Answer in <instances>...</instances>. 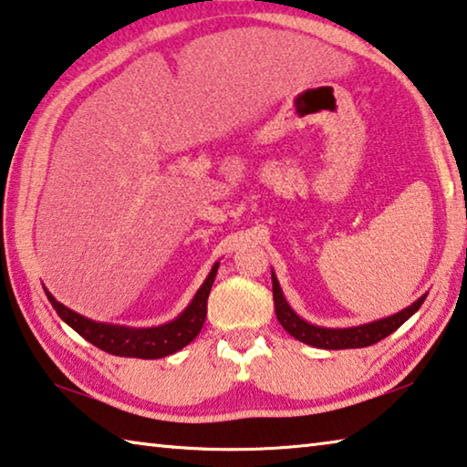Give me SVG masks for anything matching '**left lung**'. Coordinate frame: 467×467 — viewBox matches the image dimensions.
Returning <instances> with one entry per match:
<instances>
[{
    "mask_svg": "<svg viewBox=\"0 0 467 467\" xmlns=\"http://www.w3.org/2000/svg\"><path fill=\"white\" fill-rule=\"evenodd\" d=\"M272 292H274V306H275V317H278L280 326L288 331L292 337H296L298 342H305L315 348H323V350H344V348H367L377 342H381L383 337L393 334L395 329L412 317V315L420 309L426 295H422L412 305L406 306L404 311L389 315V317L377 319L365 323V326L357 327H321L315 323L305 321L300 315L295 313V309L288 305V300L284 298V292L280 288V282L272 272Z\"/></svg>",
    "mask_w": 467,
    "mask_h": 467,
    "instance_id": "8db88e82",
    "label": "left lung"
}]
</instances>
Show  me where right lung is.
Listing matches in <instances>:
<instances>
[{
    "label": "right lung",
    "instance_id": "1",
    "mask_svg": "<svg viewBox=\"0 0 467 467\" xmlns=\"http://www.w3.org/2000/svg\"><path fill=\"white\" fill-rule=\"evenodd\" d=\"M218 265L220 262L212 265L208 278L203 280L200 290L192 298V303L185 306V311L177 315L172 321L156 327H128L115 326V323L92 321L80 313L67 309L66 305H61L47 288L45 295L59 317L84 339L100 348V350L128 358H164L169 354L179 352L189 342H193V337L200 334L205 321V313H208V296L216 278Z\"/></svg>",
    "mask_w": 467,
    "mask_h": 467
}]
</instances>
